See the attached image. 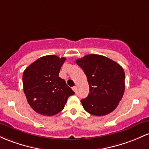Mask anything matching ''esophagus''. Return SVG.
Returning <instances> with one entry per match:
<instances>
[{"label": "esophagus", "mask_w": 149, "mask_h": 149, "mask_svg": "<svg viewBox=\"0 0 149 149\" xmlns=\"http://www.w3.org/2000/svg\"><path fill=\"white\" fill-rule=\"evenodd\" d=\"M72 89H73V91H74L75 93L77 92V87H76V86H73V87L72 88Z\"/></svg>", "instance_id": "34e87169"}]
</instances>
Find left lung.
Returning a JSON list of instances; mask_svg holds the SVG:
<instances>
[{"label": "left lung", "instance_id": "8db88e82", "mask_svg": "<svg viewBox=\"0 0 149 149\" xmlns=\"http://www.w3.org/2000/svg\"><path fill=\"white\" fill-rule=\"evenodd\" d=\"M76 62L86 75L90 88L88 97L81 100L85 110L95 116L112 112L125 93V73L122 67L97 54L86 55Z\"/></svg>", "mask_w": 149, "mask_h": 149}]
</instances>
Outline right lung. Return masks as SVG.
<instances>
[{
	"label": "right lung",
	"mask_w": 149,
	"mask_h": 149,
	"mask_svg": "<svg viewBox=\"0 0 149 149\" xmlns=\"http://www.w3.org/2000/svg\"><path fill=\"white\" fill-rule=\"evenodd\" d=\"M66 58L55 55L42 56L23 72V91L29 105L42 115H54L64 108L67 99L74 94L58 76Z\"/></svg>",
	"instance_id": "right-lung-1"
}]
</instances>
